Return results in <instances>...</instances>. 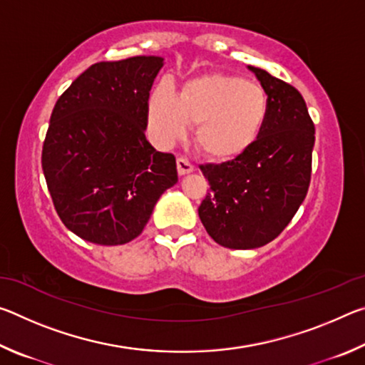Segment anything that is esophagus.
Instances as JSON below:
<instances>
[{
  "label": "esophagus",
  "instance_id": "esophagus-1",
  "mask_svg": "<svg viewBox=\"0 0 365 365\" xmlns=\"http://www.w3.org/2000/svg\"><path fill=\"white\" fill-rule=\"evenodd\" d=\"M177 170H178V175H187V174H191V172L195 170V168L188 159L178 158L177 159Z\"/></svg>",
  "mask_w": 365,
  "mask_h": 365
}]
</instances>
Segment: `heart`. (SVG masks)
Masks as SVG:
<instances>
[{
	"label": "heart",
	"mask_w": 365,
	"mask_h": 365,
	"mask_svg": "<svg viewBox=\"0 0 365 365\" xmlns=\"http://www.w3.org/2000/svg\"><path fill=\"white\" fill-rule=\"evenodd\" d=\"M267 113L269 98L261 86L242 77L211 73L188 80L178 96L169 83H159L150 98L148 117L160 143L182 138L195 122L202 153L233 159L257 140Z\"/></svg>",
	"instance_id": "obj_1"
}]
</instances>
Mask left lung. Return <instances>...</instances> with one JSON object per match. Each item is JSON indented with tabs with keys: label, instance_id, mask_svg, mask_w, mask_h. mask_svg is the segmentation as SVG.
<instances>
[{
	"label": "left lung",
	"instance_id": "8db88e82",
	"mask_svg": "<svg viewBox=\"0 0 365 365\" xmlns=\"http://www.w3.org/2000/svg\"><path fill=\"white\" fill-rule=\"evenodd\" d=\"M269 98L257 140L222 164L200 165L211 193L197 214L215 243L252 250L279 237L307 195L316 128L298 90L248 66Z\"/></svg>",
	"mask_w": 365,
	"mask_h": 365
}]
</instances>
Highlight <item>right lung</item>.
Returning a JSON list of instances; mask_svg holds the SVG:
<instances>
[{"label":"right lung","instance_id":"1","mask_svg":"<svg viewBox=\"0 0 365 365\" xmlns=\"http://www.w3.org/2000/svg\"><path fill=\"white\" fill-rule=\"evenodd\" d=\"M163 66L159 56L96 63L54 104L43 174L59 219L85 242H132L178 180L174 154L156 151L145 137L150 90Z\"/></svg>","mask_w":365,"mask_h":365}]
</instances>
